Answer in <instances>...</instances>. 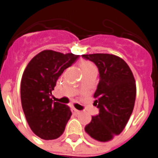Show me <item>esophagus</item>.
<instances>
[{
	"mask_svg": "<svg viewBox=\"0 0 158 158\" xmlns=\"http://www.w3.org/2000/svg\"><path fill=\"white\" fill-rule=\"evenodd\" d=\"M73 111L75 113H80V111H79V110H77L76 108H73Z\"/></svg>",
	"mask_w": 158,
	"mask_h": 158,
	"instance_id": "esophagus-1",
	"label": "esophagus"
}]
</instances>
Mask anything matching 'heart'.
Segmentation results:
<instances>
[{
	"label": "heart",
	"instance_id": "1",
	"mask_svg": "<svg viewBox=\"0 0 158 158\" xmlns=\"http://www.w3.org/2000/svg\"><path fill=\"white\" fill-rule=\"evenodd\" d=\"M79 66H80V68L82 69V71L95 67L92 62H89V61H86V60H82V61H80V62H79Z\"/></svg>",
	"mask_w": 158,
	"mask_h": 158
}]
</instances>
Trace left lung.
<instances>
[{
  "instance_id": "obj_1",
  "label": "left lung",
  "mask_w": 158,
  "mask_h": 158,
  "mask_svg": "<svg viewBox=\"0 0 158 158\" xmlns=\"http://www.w3.org/2000/svg\"><path fill=\"white\" fill-rule=\"evenodd\" d=\"M93 62L100 73L94 105L99 113L85 127L86 134L98 142L110 141L125 128L135 106L136 84L129 65L113 54L83 55Z\"/></svg>"
}]
</instances>
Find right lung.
<instances>
[{
    "instance_id": "right-lung-1",
    "label": "right lung",
    "mask_w": 158,
    "mask_h": 158,
    "mask_svg": "<svg viewBox=\"0 0 158 158\" xmlns=\"http://www.w3.org/2000/svg\"><path fill=\"white\" fill-rule=\"evenodd\" d=\"M79 56L45 50L35 56L23 71L20 89L23 110L31 130L41 139L62 135L72 115L69 106L53 102L51 96L59 77Z\"/></svg>"
}]
</instances>
